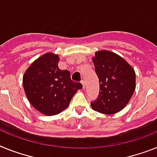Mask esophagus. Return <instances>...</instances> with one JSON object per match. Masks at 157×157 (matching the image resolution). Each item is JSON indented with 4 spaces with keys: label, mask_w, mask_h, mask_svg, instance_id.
<instances>
[{
    "label": "esophagus",
    "mask_w": 157,
    "mask_h": 157,
    "mask_svg": "<svg viewBox=\"0 0 157 157\" xmlns=\"http://www.w3.org/2000/svg\"><path fill=\"white\" fill-rule=\"evenodd\" d=\"M81 83H82V87H85V83H84V81L83 80H82L81 81Z\"/></svg>",
    "instance_id": "obj_1"
}]
</instances>
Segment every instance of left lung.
Segmentation results:
<instances>
[{
	"label": "left lung",
	"mask_w": 157,
	"mask_h": 157,
	"mask_svg": "<svg viewBox=\"0 0 157 157\" xmlns=\"http://www.w3.org/2000/svg\"><path fill=\"white\" fill-rule=\"evenodd\" d=\"M99 79V95L90 103L94 110L113 114L124 109L136 88L134 69L120 56L98 51L92 58Z\"/></svg>",
	"instance_id": "left-lung-1"
}]
</instances>
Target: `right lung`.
Segmentation results:
<instances>
[{"mask_svg":"<svg viewBox=\"0 0 157 157\" xmlns=\"http://www.w3.org/2000/svg\"><path fill=\"white\" fill-rule=\"evenodd\" d=\"M59 57L52 52L43 55L29 66L23 76L25 94L31 105L46 116L61 113L69 105L80 82L71 79L68 71L58 67Z\"/></svg>","mask_w":157,"mask_h":157,"instance_id":"obj_1","label":"right lung"}]
</instances>
